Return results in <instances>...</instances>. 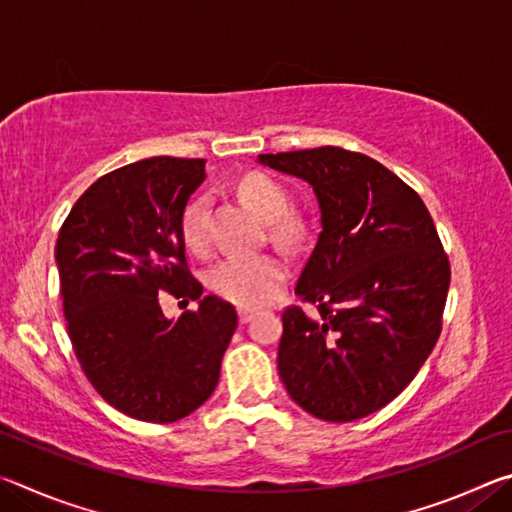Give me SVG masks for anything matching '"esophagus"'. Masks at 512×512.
I'll return each mask as SVG.
<instances>
[{
	"label": "esophagus",
	"instance_id": "1",
	"mask_svg": "<svg viewBox=\"0 0 512 512\" xmlns=\"http://www.w3.org/2000/svg\"><path fill=\"white\" fill-rule=\"evenodd\" d=\"M253 316H255V309H248V307H241L239 309V320L241 323H250V320H253Z\"/></svg>",
	"mask_w": 512,
	"mask_h": 512
}]
</instances>
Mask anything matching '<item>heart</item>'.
Returning a JSON list of instances; mask_svg holds the SVG:
<instances>
[{
    "instance_id": "b5f03b06",
    "label": "heart",
    "mask_w": 512,
    "mask_h": 512,
    "mask_svg": "<svg viewBox=\"0 0 512 512\" xmlns=\"http://www.w3.org/2000/svg\"><path fill=\"white\" fill-rule=\"evenodd\" d=\"M241 196L264 221H280L289 210V194L266 176H248ZM287 230V228H282ZM183 239L192 250L207 248V198L198 196L183 212ZM287 280V262L277 255H230L210 271V287L239 307H259L271 300Z\"/></svg>"
}]
</instances>
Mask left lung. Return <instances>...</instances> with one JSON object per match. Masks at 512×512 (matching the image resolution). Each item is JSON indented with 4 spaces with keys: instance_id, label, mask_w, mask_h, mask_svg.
<instances>
[{
    "instance_id": "left-lung-1",
    "label": "left lung",
    "mask_w": 512,
    "mask_h": 512,
    "mask_svg": "<svg viewBox=\"0 0 512 512\" xmlns=\"http://www.w3.org/2000/svg\"><path fill=\"white\" fill-rule=\"evenodd\" d=\"M257 162L314 189L320 235L282 314L277 372L291 400L327 422H352L395 400L438 341L449 262L422 198L368 155L320 149Z\"/></svg>"
}]
</instances>
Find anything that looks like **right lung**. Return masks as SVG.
<instances>
[{
  "label": "right lung",
  "instance_id": "add662e5",
  "mask_svg": "<svg viewBox=\"0 0 512 512\" xmlns=\"http://www.w3.org/2000/svg\"><path fill=\"white\" fill-rule=\"evenodd\" d=\"M205 160L160 158L99 178L60 228L56 266L76 359L97 393L144 422H176L219 384L237 329L230 302L203 296L185 262L183 212ZM199 300L173 321L157 293Z\"/></svg>",
  "mask_w": 512,
  "mask_h": 512
}]
</instances>
